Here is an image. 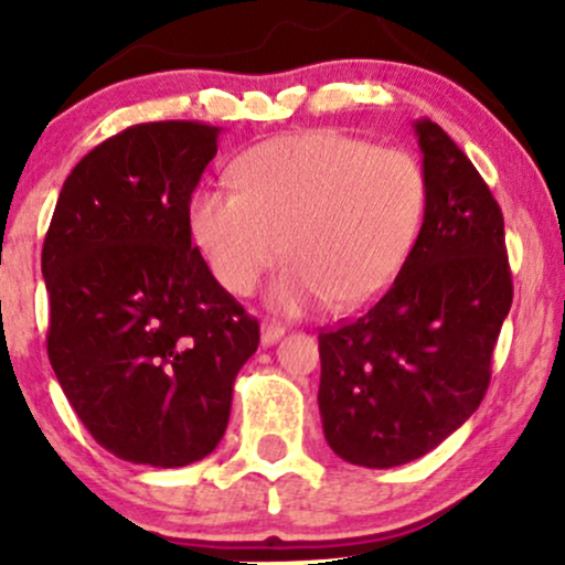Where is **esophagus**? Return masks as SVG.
Segmentation results:
<instances>
[{
    "mask_svg": "<svg viewBox=\"0 0 565 565\" xmlns=\"http://www.w3.org/2000/svg\"><path fill=\"white\" fill-rule=\"evenodd\" d=\"M284 332H287V329H284L281 323L263 321V327H260V340H263V345H276V342L284 337Z\"/></svg>",
    "mask_w": 565,
    "mask_h": 565,
    "instance_id": "esophagus-1",
    "label": "esophagus"
}]
</instances>
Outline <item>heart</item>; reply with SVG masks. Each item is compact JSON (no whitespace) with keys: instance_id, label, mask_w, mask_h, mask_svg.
<instances>
[{"instance_id":"obj_1","label":"heart","mask_w":565,"mask_h":565,"mask_svg":"<svg viewBox=\"0 0 565 565\" xmlns=\"http://www.w3.org/2000/svg\"><path fill=\"white\" fill-rule=\"evenodd\" d=\"M430 185L412 153L340 129L257 142L236 164V185H201L188 225L212 276L233 297L291 265L268 291L276 313L300 316L374 302L395 281L423 233Z\"/></svg>"}]
</instances>
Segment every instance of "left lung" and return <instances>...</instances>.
<instances>
[{"mask_svg": "<svg viewBox=\"0 0 565 565\" xmlns=\"http://www.w3.org/2000/svg\"><path fill=\"white\" fill-rule=\"evenodd\" d=\"M430 185L419 242L359 319L319 334L327 444L361 468L425 457L470 419L512 305L502 210L436 121H414Z\"/></svg>", "mask_w": 565, "mask_h": 565, "instance_id": "1", "label": "left lung"}]
</instances>
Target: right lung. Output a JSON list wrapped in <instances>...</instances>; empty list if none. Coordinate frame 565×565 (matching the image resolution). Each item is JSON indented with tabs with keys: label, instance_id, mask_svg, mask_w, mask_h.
Instances as JSON below:
<instances>
[{
	"label": "right lung",
	"instance_id": "right-lung-1",
	"mask_svg": "<svg viewBox=\"0 0 565 565\" xmlns=\"http://www.w3.org/2000/svg\"><path fill=\"white\" fill-rule=\"evenodd\" d=\"M217 138L201 121L114 135L71 170L44 236L50 364L97 444L132 465L215 451L260 342L191 246L188 201Z\"/></svg>",
	"mask_w": 565,
	"mask_h": 565
}]
</instances>
